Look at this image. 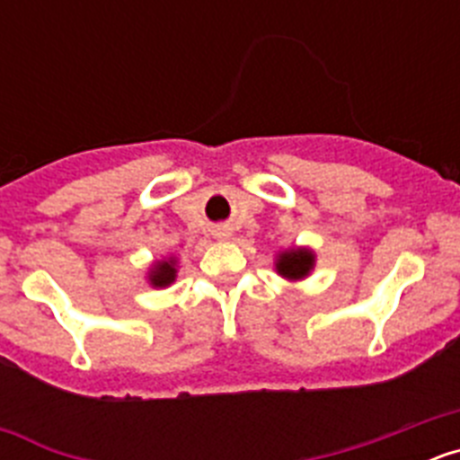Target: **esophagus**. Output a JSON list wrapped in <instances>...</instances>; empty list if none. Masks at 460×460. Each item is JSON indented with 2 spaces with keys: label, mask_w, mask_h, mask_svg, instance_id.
<instances>
[{
  "label": "esophagus",
  "mask_w": 460,
  "mask_h": 460,
  "mask_svg": "<svg viewBox=\"0 0 460 460\" xmlns=\"http://www.w3.org/2000/svg\"><path fill=\"white\" fill-rule=\"evenodd\" d=\"M230 227H217V239H230Z\"/></svg>",
  "instance_id": "34e87169"
}]
</instances>
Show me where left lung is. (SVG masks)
<instances>
[{"mask_svg": "<svg viewBox=\"0 0 460 460\" xmlns=\"http://www.w3.org/2000/svg\"><path fill=\"white\" fill-rule=\"evenodd\" d=\"M274 270L280 279L296 283L311 276L315 270V253L308 246H292V249H283L276 253L274 258Z\"/></svg>", "mask_w": 460, "mask_h": 460, "instance_id": "1", "label": "left lung"}]
</instances>
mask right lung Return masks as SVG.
Segmentation results:
<instances>
[{
  "mask_svg": "<svg viewBox=\"0 0 460 460\" xmlns=\"http://www.w3.org/2000/svg\"><path fill=\"white\" fill-rule=\"evenodd\" d=\"M177 271H180V262L174 255H168L164 260H154L152 267L147 270V283L152 288H168L177 280Z\"/></svg>",
  "mask_w": 460,
  "mask_h": 460,
  "instance_id": "1",
  "label": "right lung"
}]
</instances>
